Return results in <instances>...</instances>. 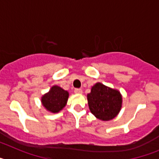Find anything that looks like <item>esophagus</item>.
<instances>
[{
	"instance_id": "esophagus-1",
	"label": "esophagus",
	"mask_w": 159,
	"mask_h": 159,
	"mask_svg": "<svg viewBox=\"0 0 159 159\" xmlns=\"http://www.w3.org/2000/svg\"><path fill=\"white\" fill-rule=\"evenodd\" d=\"M74 92H75V94H82L83 91L82 89H80V88H75V89L74 90Z\"/></svg>"
}]
</instances>
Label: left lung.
<instances>
[{
    "label": "left lung",
    "mask_w": 159,
    "mask_h": 159,
    "mask_svg": "<svg viewBox=\"0 0 159 159\" xmlns=\"http://www.w3.org/2000/svg\"><path fill=\"white\" fill-rule=\"evenodd\" d=\"M88 107L94 116L102 121L116 118L123 104V97L119 90L96 83L88 94Z\"/></svg>",
    "instance_id": "1"
}]
</instances>
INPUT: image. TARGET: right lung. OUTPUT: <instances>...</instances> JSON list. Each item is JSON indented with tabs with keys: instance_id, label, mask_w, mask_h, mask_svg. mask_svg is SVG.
<instances>
[{
	"instance_id": "right-lung-1",
	"label": "right lung",
	"mask_w": 159,
	"mask_h": 159,
	"mask_svg": "<svg viewBox=\"0 0 159 159\" xmlns=\"http://www.w3.org/2000/svg\"><path fill=\"white\" fill-rule=\"evenodd\" d=\"M68 97V92L57 85H54L50 88L48 92L42 95V105L48 111L58 113L66 106Z\"/></svg>"
}]
</instances>
